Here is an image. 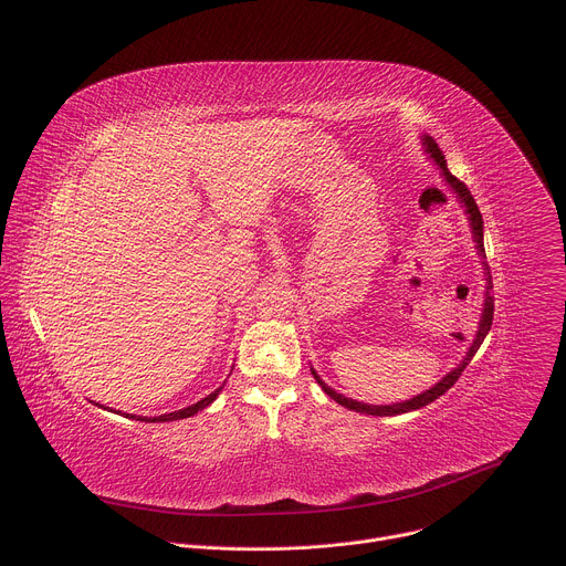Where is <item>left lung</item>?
I'll list each match as a JSON object with an SVG mask.
<instances>
[{"label":"left lung","instance_id":"1","mask_svg":"<svg viewBox=\"0 0 566 566\" xmlns=\"http://www.w3.org/2000/svg\"><path fill=\"white\" fill-rule=\"evenodd\" d=\"M423 145H426V151L437 160L439 164V168H441V172H443V177H446V181L452 186V190L459 195V199H461V203L465 206V212H468V219H470V228H472V234H474V241H476V249H479V253L483 255L486 251H483V221H481V212H479V208H476V203H474V199H472V195H470V190L465 188V184L463 181H459L450 170H448V166H446V158H443V154H441V149H439V145L434 143V138L432 136H423ZM486 282H489V289H493V280H491V275L486 277ZM493 311H495V300L489 295L486 297V308H483V315H481V325H479V332H476V338H474V343H472V347H470V352H468V356L463 358V363L457 367V369H452L443 380H439L432 389H428V391H423V394H419V396H415V398H410V400H406V402H394V406H367V402H358V400H352V398H347V396H343V394H338V391H334L329 385H325L319 380V376L313 371V376H315V380H317V385L325 389L336 402H340L343 408H347V410H354V412H360V415H374V417H396V415H406V412H412V410H421V408H426V406H430L432 400H437L441 394H446L457 380H459V376H461V371L465 369V365L472 360V356L476 354V349L481 347V343H483V338H486V334H489V329H491V325H493Z\"/></svg>","mask_w":566,"mask_h":566}]
</instances>
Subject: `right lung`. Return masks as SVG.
<instances>
[{
    "mask_svg": "<svg viewBox=\"0 0 566 566\" xmlns=\"http://www.w3.org/2000/svg\"><path fill=\"white\" fill-rule=\"evenodd\" d=\"M221 391V387L219 389H214L212 394H208L206 398H201L199 402H195V406H190V408H186V410H179V412H172V415H164V417H156V419H149V421H160V423H166V421H179V419H188V417H192V415H197V412H201V410H206L210 402L217 398V394ZM132 419H136V417H132ZM136 421H147V419H136Z\"/></svg>",
    "mask_w": 566,
    "mask_h": 566,
    "instance_id": "obj_1",
    "label": "right lung"
}]
</instances>
